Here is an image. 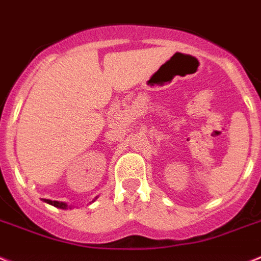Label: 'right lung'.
<instances>
[{"label": "right lung", "instance_id": "right-lung-1", "mask_svg": "<svg viewBox=\"0 0 261 261\" xmlns=\"http://www.w3.org/2000/svg\"><path fill=\"white\" fill-rule=\"evenodd\" d=\"M45 203L50 204V205L53 206H57V208H62V210H66L68 208V205H66L65 203H60V201H51V200H48V199H44Z\"/></svg>", "mask_w": 261, "mask_h": 261}]
</instances>
